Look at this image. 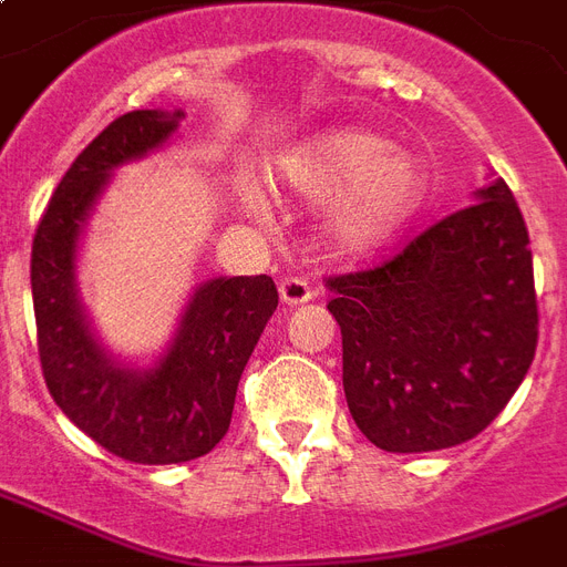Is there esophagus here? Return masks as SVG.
<instances>
[{"label":"esophagus","mask_w":567,"mask_h":567,"mask_svg":"<svg viewBox=\"0 0 567 567\" xmlns=\"http://www.w3.org/2000/svg\"><path fill=\"white\" fill-rule=\"evenodd\" d=\"M312 285L306 282L302 276H285V279H279V297L288 306H300V302L312 300Z\"/></svg>","instance_id":"34e87169"}]
</instances>
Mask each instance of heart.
<instances>
[{"label": "heart", "instance_id": "b5f03b06", "mask_svg": "<svg viewBox=\"0 0 567 567\" xmlns=\"http://www.w3.org/2000/svg\"><path fill=\"white\" fill-rule=\"evenodd\" d=\"M279 178L302 198L332 196L327 231L351 252L395 235L425 196V175L416 159L389 151V142L362 130L330 133L293 151L282 159Z\"/></svg>", "mask_w": 567, "mask_h": 567}]
</instances>
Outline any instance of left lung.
I'll return each mask as SVG.
<instances>
[{"label": "left lung", "mask_w": 567, "mask_h": 567, "mask_svg": "<svg viewBox=\"0 0 567 567\" xmlns=\"http://www.w3.org/2000/svg\"><path fill=\"white\" fill-rule=\"evenodd\" d=\"M351 416L383 452L482 434L538 344L533 249L503 178L378 267L327 279Z\"/></svg>", "instance_id": "1"}]
</instances>
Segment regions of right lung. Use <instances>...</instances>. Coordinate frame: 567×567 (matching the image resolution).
<instances>
[{
    "label": "right lung",
    "instance_id": "1",
    "mask_svg": "<svg viewBox=\"0 0 567 567\" xmlns=\"http://www.w3.org/2000/svg\"><path fill=\"white\" fill-rule=\"evenodd\" d=\"M184 112L133 110L97 133L59 181L32 240V302L47 389L73 425L130 464H184L226 437L240 374L279 291L270 276L210 279L148 371L124 369L85 323L73 282L76 240L112 168L148 154Z\"/></svg>",
    "mask_w": 567,
    "mask_h": 567
}]
</instances>
